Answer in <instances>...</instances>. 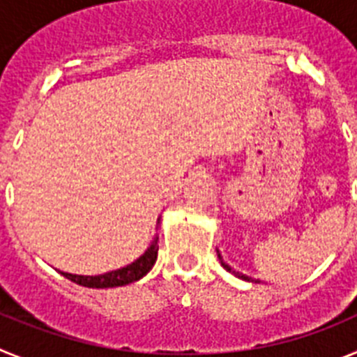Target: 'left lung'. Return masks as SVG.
Wrapping results in <instances>:
<instances>
[{
  "mask_svg": "<svg viewBox=\"0 0 357 357\" xmlns=\"http://www.w3.org/2000/svg\"><path fill=\"white\" fill-rule=\"evenodd\" d=\"M218 257H220V261H222V266H223V268H225L227 272H230V273H234V275H236V277H239V279H243V280H248V282H250V280H252V282H259V280H254V279H250V277H248V275H243V273L236 272V270H232V268H230V266H229V264H227V263H223V259H222V255H220V252H218Z\"/></svg>",
  "mask_w": 357,
  "mask_h": 357,
  "instance_id": "left-lung-1",
  "label": "left lung"
}]
</instances>
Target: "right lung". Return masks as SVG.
Segmentation results:
<instances>
[{
  "mask_svg": "<svg viewBox=\"0 0 357 357\" xmlns=\"http://www.w3.org/2000/svg\"><path fill=\"white\" fill-rule=\"evenodd\" d=\"M159 223V220H157ZM159 236L153 238L150 247L146 248L139 259H135L134 263L127 264V266L114 270V272H107L102 275H75V273L61 272L66 279L77 282V284L85 286V288H116V286L130 284L134 280H139L141 277L146 275L151 270V266L157 261V252H159Z\"/></svg>",
  "mask_w": 357,
  "mask_h": 357,
  "instance_id": "1",
  "label": "right lung"
}]
</instances>
